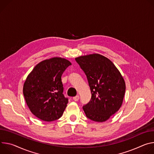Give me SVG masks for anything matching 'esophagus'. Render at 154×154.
Returning <instances> with one entry per match:
<instances>
[{"label":"esophagus","instance_id":"obj_1","mask_svg":"<svg viewBox=\"0 0 154 154\" xmlns=\"http://www.w3.org/2000/svg\"><path fill=\"white\" fill-rule=\"evenodd\" d=\"M73 99L74 101H78V100L79 99V95H76V96L74 97L73 98Z\"/></svg>","mask_w":154,"mask_h":154}]
</instances>
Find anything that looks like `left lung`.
Wrapping results in <instances>:
<instances>
[{
    "label": "left lung",
    "mask_w": 154,
    "mask_h": 154,
    "mask_svg": "<svg viewBox=\"0 0 154 154\" xmlns=\"http://www.w3.org/2000/svg\"><path fill=\"white\" fill-rule=\"evenodd\" d=\"M87 76L92 97L82 108L91 120L103 122L121 107L125 82L121 73L107 57L99 54L75 58Z\"/></svg>",
    "instance_id": "left-lung-1"
}]
</instances>
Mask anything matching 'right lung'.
I'll return each instance as SVG.
<instances>
[{
  "label": "right lung",
  "mask_w": 154,
  "mask_h": 154,
  "mask_svg": "<svg viewBox=\"0 0 154 154\" xmlns=\"http://www.w3.org/2000/svg\"><path fill=\"white\" fill-rule=\"evenodd\" d=\"M72 65L65 58L54 57L38 63L28 75L23 94L31 112L43 121L59 119L68 102L63 94L61 76Z\"/></svg>",
  "instance_id": "obj_1"
}]
</instances>
